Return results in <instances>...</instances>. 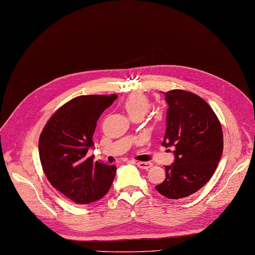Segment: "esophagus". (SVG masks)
Returning <instances> with one entry per match:
<instances>
[{"label": "esophagus", "instance_id": "34e87169", "mask_svg": "<svg viewBox=\"0 0 255 255\" xmlns=\"http://www.w3.org/2000/svg\"><path fill=\"white\" fill-rule=\"evenodd\" d=\"M136 166L141 169H146L147 170V169L151 168L153 165H152V162H149V161H138L136 162Z\"/></svg>", "mask_w": 255, "mask_h": 255}]
</instances>
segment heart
<instances>
[{
    "mask_svg": "<svg viewBox=\"0 0 255 255\" xmlns=\"http://www.w3.org/2000/svg\"><path fill=\"white\" fill-rule=\"evenodd\" d=\"M123 104L130 117H133L135 115H144L149 107H151V102H149L148 98L141 93H133L129 95L124 100Z\"/></svg>",
    "mask_w": 255,
    "mask_h": 255,
    "instance_id": "heart-1",
    "label": "heart"
}]
</instances>
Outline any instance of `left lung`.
<instances>
[{"label":"left lung","mask_w":255,"mask_h":255,"mask_svg":"<svg viewBox=\"0 0 255 255\" xmlns=\"http://www.w3.org/2000/svg\"><path fill=\"white\" fill-rule=\"evenodd\" d=\"M168 104L161 144L174 147V162L155 188L169 199L187 197L211 179L223 153V132L211 107L190 91L165 93Z\"/></svg>","instance_id":"8db88e82"}]
</instances>
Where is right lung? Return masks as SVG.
I'll return each instance as SVG.
<instances>
[{
  "instance_id": "right-lung-1",
  "label": "right lung",
  "mask_w": 255,
  "mask_h": 255,
  "mask_svg": "<svg viewBox=\"0 0 255 255\" xmlns=\"http://www.w3.org/2000/svg\"><path fill=\"white\" fill-rule=\"evenodd\" d=\"M116 95L80 96L50 117L38 140L45 175L56 190L75 204H90L106 195L116 173L114 165L94 162L89 148L97 121Z\"/></svg>"
}]
</instances>
